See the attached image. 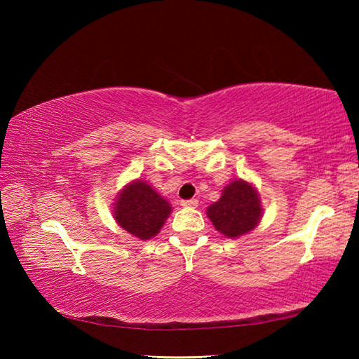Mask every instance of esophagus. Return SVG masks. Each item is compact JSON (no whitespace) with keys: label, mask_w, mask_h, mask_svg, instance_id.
Instances as JSON below:
<instances>
[{"label":"esophagus","mask_w":359,"mask_h":359,"mask_svg":"<svg viewBox=\"0 0 359 359\" xmlns=\"http://www.w3.org/2000/svg\"><path fill=\"white\" fill-rule=\"evenodd\" d=\"M182 205H184V208H191V209H194V208H198V199H184V201L180 203Z\"/></svg>","instance_id":"esophagus-1"}]
</instances>
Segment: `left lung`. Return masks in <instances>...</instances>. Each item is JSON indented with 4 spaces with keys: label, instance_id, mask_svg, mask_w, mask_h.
I'll return each instance as SVG.
<instances>
[{
    "label": "left lung",
    "instance_id": "obj_1",
    "mask_svg": "<svg viewBox=\"0 0 359 359\" xmlns=\"http://www.w3.org/2000/svg\"><path fill=\"white\" fill-rule=\"evenodd\" d=\"M208 215L222 234L239 238L258 224L261 218L259 198L247 182H231L223 190L222 198L208 209Z\"/></svg>",
    "mask_w": 359,
    "mask_h": 359
}]
</instances>
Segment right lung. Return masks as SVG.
I'll return each mask as SVG.
<instances>
[{
  "label": "right lung",
  "mask_w": 359,
  "mask_h": 359,
  "mask_svg": "<svg viewBox=\"0 0 359 359\" xmlns=\"http://www.w3.org/2000/svg\"><path fill=\"white\" fill-rule=\"evenodd\" d=\"M114 209L120 226L145 241L158 234L171 214V205L166 199L141 180L133 182L118 194Z\"/></svg>",
  "instance_id": "1"
}]
</instances>
